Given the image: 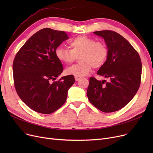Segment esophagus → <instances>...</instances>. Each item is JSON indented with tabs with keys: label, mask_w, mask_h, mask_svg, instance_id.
<instances>
[{
	"label": "esophagus",
	"mask_w": 153,
	"mask_h": 153,
	"mask_svg": "<svg viewBox=\"0 0 153 153\" xmlns=\"http://www.w3.org/2000/svg\"><path fill=\"white\" fill-rule=\"evenodd\" d=\"M81 79V77H79V76H75V80H76V81H79V80Z\"/></svg>",
	"instance_id": "1"
}]
</instances>
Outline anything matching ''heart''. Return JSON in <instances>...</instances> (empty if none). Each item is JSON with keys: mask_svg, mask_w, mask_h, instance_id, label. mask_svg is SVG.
<instances>
[{"mask_svg": "<svg viewBox=\"0 0 153 153\" xmlns=\"http://www.w3.org/2000/svg\"><path fill=\"white\" fill-rule=\"evenodd\" d=\"M71 49L59 46L56 48L55 55L57 59L64 64L73 62L77 56L81 61L66 68L69 75L82 77L87 75L92 67L99 68L105 62L108 56V48L102 42L87 36H79L71 38L69 42Z\"/></svg>", "mask_w": 153, "mask_h": 153, "instance_id": "heart-1", "label": "heart"}]
</instances>
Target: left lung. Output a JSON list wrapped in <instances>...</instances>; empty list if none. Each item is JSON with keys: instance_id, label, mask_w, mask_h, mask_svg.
<instances>
[{"instance_id": "left-lung-1", "label": "left lung", "mask_w": 153, "mask_h": 153, "mask_svg": "<svg viewBox=\"0 0 153 153\" xmlns=\"http://www.w3.org/2000/svg\"><path fill=\"white\" fill-rule=\"evenodd\" d=\"M94 33L104 39L108 51L105 62L97 74L109 81H100L91 77L87 97L92 105L102 111H116L126 105L139 89L141 59L131 45L117 32L103 30Z\"/></svg>"}]
</instances>
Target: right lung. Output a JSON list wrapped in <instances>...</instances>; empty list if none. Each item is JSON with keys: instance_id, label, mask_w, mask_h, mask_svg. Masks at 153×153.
<instances>
[{"instance_id": "right-lung-1", "label": "right lung", "mask_w": 153, "mask_h": 153, "mask_svg": "<svg viewBox=\"0 0 153 153\" xmlns=\"http://www.w3.org/2000/svg\"><path fill=\"white\" fill-rule=\"evenodd\" d=\"M69 39L62 31L45 28L32 35L16 54L13 62L14 85L21 100L31 109L50 114L65 103L74 76L62 77L63 71L55 50Z\"/></svg>"}]
</instances>
